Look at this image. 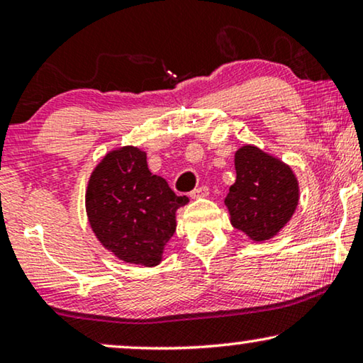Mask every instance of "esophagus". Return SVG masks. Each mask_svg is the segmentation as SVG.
I'll use <instances>...</instances> for the list:
<instances>
[{"instance_id":"esophagus-1","label":"esophagus","mask_w":363,"mask_h":363,"mask_svg":"<svg viewBox=\"0 0 363 363\" xmlns=\"http://www.w3.org/2000/svg\"><path fill=\"white\" fill-rule=\"evenodd\" d=\"M208 196V187L207 186H201L197 189H194L191 192V197L192 199H199V197H207Z\"/></svg>"}]
</instances>
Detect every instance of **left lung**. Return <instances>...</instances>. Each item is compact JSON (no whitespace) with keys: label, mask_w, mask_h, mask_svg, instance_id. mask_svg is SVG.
Listing matches in <instances>:
<instances>
[{"label":"left lung","mask_w":363,"mask_h":363,"mask_svg":"<svg viewBox=\"0 0 363 363\" xmlns=\"http://www.w3.org/2000/svg\"><path fill=\"white\" fill-rule=\"evenodd\" d=\"M235 171L237 181L225 197L232 225L255 242L272 238L298 206L299 187L293 171L250 145L235 152Z\"/></svg>","instance_id":"8db88e82"}]
</instances>
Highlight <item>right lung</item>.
I'll list each match as a JSON object with an SVG mask.
<instances>
[{
  "instance_id": "obj_1",
  "label": "right lung",
  "mask_w": 363,
  "mask_h": 363,
  "mask_svg": "<svg viewBox=\"0 0 363 363\" xmlns=\"http://www.w3.org/2000/svg\"><path fill=\"white\" fill-rule=\"evenodd\" d=\"M189 199L147 169L146 152L111 151L91 172L86 216L96 238L126 263L155 267L176 232V211Z\"/></svg>"
}]
</instances>
